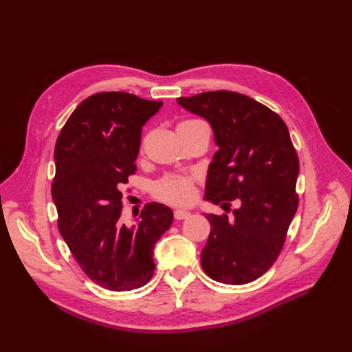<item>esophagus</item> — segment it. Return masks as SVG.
<instances>
[{
	"mask_svg": "<svg viewBox=\"0 0 352 352\" xmlns=\"http://www.w3.org/2000/svg\"><path fill=\"white\" fill-rule=\"evenodd\" d=\"M190 216V211L188 210H175V219L176 220H184Z\"/></svg>",
	"mask_w": 352,
	"mask_h": 352,
	"instance_id": "obj_1",
	"label": "esophagus"
}]
</instances>
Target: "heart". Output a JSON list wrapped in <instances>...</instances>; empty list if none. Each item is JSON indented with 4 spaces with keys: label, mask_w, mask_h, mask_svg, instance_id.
<instances>
[{
    "label": "heart",
    "mask_w": 352,
    "mask_h": 352,
    "mask_svg": "<svg viewBox=\"0 0 352 352\" xmlns=\"http://www.w3.org/2000/svg\"><path fill=\"white\" fill-rule=\"evenodd\" d=\"M201 120H184L179 126L198 123ZM154 194L157 198L175 206H184L192 201L195 195L194 177L186 175H167L154 185Z\"/></svg>",
    "instance_id": "1"
}]
</instances>
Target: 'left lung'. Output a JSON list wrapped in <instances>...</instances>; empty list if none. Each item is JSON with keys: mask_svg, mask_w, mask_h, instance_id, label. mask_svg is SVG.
<instances>
[{"mask_svg": "<svg viewBox=\"0 0 352 352\" xmlns=\"http://www.w3.org/2000/svg\"><path fill=\"white\" fill-rule=\"evenodd\" d=\"M177 102L204 117L219 146L204 198L223 208L238 202L230 217L206 214L211 232L201 265L217 282L250 283L279 257L298 208L300 163L289 131L279 114L238 92H202Z\"/></svg>", "mask_w": 352, "mask_h": 352, "instance_id": "1", "label": "left lung"}]
</instances>
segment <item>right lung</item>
I'll use <instances>...</instances> for the list:
<instances>
[{
    "label": "right lung",
    "instance_id": "right-lung-1",
    "mask_svg": "<svg viewBox=\"0 0 352 352\" xmlns=\"http://www.w3.org/2000/svg\"><path fill=\"white\" fill-rule=\"evenodd\" d=\"M162 105L126 92L94 94L72 113L56 144L51 192L60 233L85 274L105 289L148 283L155 243L172 226L173 211L158 202L146 204L132 226L120 220L142 126Z\"/></svg>",
    "mask_w": 352,
    "mask_h": 352
}]
</instances>
